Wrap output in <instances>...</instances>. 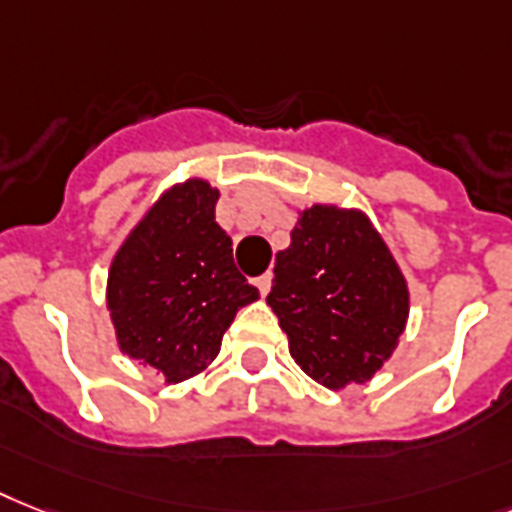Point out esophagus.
<instances>
[{"label":"esophagus","mask_w":512,"mask_h":512,"mask_svg":"<svg viewBox=\"0 0 512 512\" xmlns=\"http://www.w3.org/2000/svg\"><path fill=\"white\" fill-rule=\"evenodd\" d=\"M255 286L260 289V294H268L270 292V273H263V276H257L255 278Z\"/></svg>","instance_id":"34e87169"}]
</instances>
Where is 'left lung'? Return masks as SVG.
Wrapping results in <instances>:
<instances>
[{"label":"left lung","mask_w":512,"mask_h":512,"mask_svg":"<svg viewBox=\"0 0 512 512\" xmlns=\"http://www.w3.org/2000/svg\"><path fill=\"white\" fill-rule=\"evenodd\" d=\"M268 305L294 363L326 389L371 381L405 334L410 289L392 249L357 207L299 210L276 255Z\"/></svg>","instance_id":"8db88e82"}]
</instances>
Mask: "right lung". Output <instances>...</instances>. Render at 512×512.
<instances>
[{
    "instance_id": "obj_1",
    "label": "right lung",
    "mask_w": 512,
    "mask_h": 512,
    "mask_svg": "<svg viewBox=\"0 0 512 512\" xmlns=\"http://www.w3.org/2000/svg\"><path fill=\"white\" fill-rule=\"evenodd\" d=\"M220 191L189 178L162 191L107 270V310L120 352L178 384L207 371L239 307L260 299L215 223Z\"/></svg>"
}]
</instances>
